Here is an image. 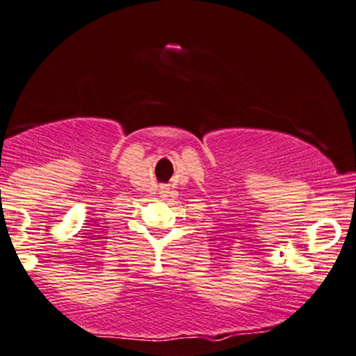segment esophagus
Here are the masks:
<instances>
[{"instance_id": "esophagus-1", "label": "esophagus", "mask_w": 356, "mask_h": 356, "mask_svg": "<svg viewBox=\"0 0 356 356\" xmlns=\"http://www.w3.org/2000/svg\"><path fill=\"white\" fill-rule=\"evenodd\" d=\"M159 193H161L163 197H168V195L171 193V188H169V187H161V190H159Z\"/></svg>"}]
</instances>
